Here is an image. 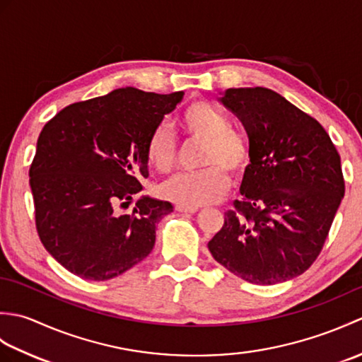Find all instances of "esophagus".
I'll use <instances>...</instances> for the list:
<instances>
[{
	"mask_svg": "<svg viewBox=\"0 0 362 362\" xmlns=\"http://www.w3.org/2000/svg\"><path fill=\"white\" fill-rule=\"evenodd\" d=\"M175 210L180 211V213H196L197 211V206H187V205H175Z\"/></svg>",
	"mask_w": 362,
	"mask_h": 362,
	"instance_id": "obj_1",
	"label": "esophagus"
}]
</instances>
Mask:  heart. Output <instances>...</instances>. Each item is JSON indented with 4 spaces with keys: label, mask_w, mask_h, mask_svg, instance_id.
Returning <instances> with one entry per match:
<instances>
[{
    "label": "heart",
    "mask_w": 362,
    "mask_h": 362,
    "mask_svg": "<svg viewBox=\"0 0 362 362\" xmlns=\"http://www.w3.org/2000/svg\"><path fill=\"white\" fill-rule=\"evenodd\" d=\"M188 141L202 143L199 165L204 169L179 174L165 182L160 193L179 205L201 206L221 201L228 189V175H241L250 160L245 136L230 126L228 115L206 101L187 105L177 118ZM148 163L158 173H169L177 163V144L163 126L151 132L144 146Z\"/></svg>",
    "instance_id": "obj_1"
}]
</instances>
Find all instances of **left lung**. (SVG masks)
Listing matches in <instances>:
<instances>
[{"mask_svg": "<svg viewBox=\"0 0 362 362\" xmlns=\"http://www.w3.org/2000/svg\"><path fill=\"white\" fill-rule=\"evenodd\" d=\"M221 103L247 130L250 165L209 249L249 283L296 279L319 257L344 197L339 153L317 119L272 90L228 88Z\"/></svg>", "mask_w": 362, "mask_h": 362, "instance_id": "obj_1", "label": "left lung"}]
</instances>
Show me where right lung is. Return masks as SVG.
Returning <instances> with one entry per match:
<instances>
[{
    "mask_svg": "<svg viewBox=\"0 0 362 362\" xmlns=\"http://www.w3.org/2000/svg\"><path fill=\"white\" fill-rule=\"evenodd\" d=\"M183 93L132 87L70 104L37 140L29 168L40 241L66 271L83 280L115 279L149 255L160 219L173 205L141 197L149 168L144 146Z\"/></svg>",
    "mask_w": 362,
    "mask_h": 362,
    "instance_id": "add662e5",
    "label": "right lung"
}]
</instances>
